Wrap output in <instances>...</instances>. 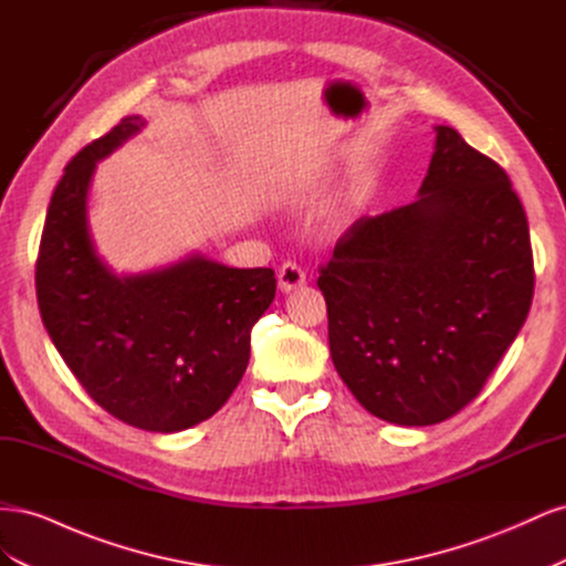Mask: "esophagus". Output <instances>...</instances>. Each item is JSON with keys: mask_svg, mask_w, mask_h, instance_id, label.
<instances>
[{"mask_svg": "<svg viewBox=\"0 0 566 566\" xmlns=\"http://www.w3.org/2000/svg\"><path fill=\"white\" fill-rule=\"evenodd\" d=\"M306 283V273L302 271V266L297 262H283L279 269V287L283 293H290V290H295L300 285Z\"/></svg>", "mask_w": 566, "mask_h": 566, "instance_id": "obj_1", "label": "esophagus"}]
</instances>
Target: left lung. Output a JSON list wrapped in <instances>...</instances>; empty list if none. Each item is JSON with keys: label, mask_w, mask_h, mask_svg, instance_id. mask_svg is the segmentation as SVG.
Listing matches in <instances>:
<instances>
[{"label": "left lung", "mask_w": 566, "mask_h": 566, "mask_svg": "<svg viewBox=\"0 0 566 566\" xmlns=\"http://www.w3.org/2000/svg\"><path fill=\"white\" fill-rule=\"evenodd\" d=\"M318 273L342 382L408 427L482 391L534 297L526 212L505 169L447 125L420 198L354 221Z\"/></svg>", "instance_id": "1"}]
</instances>
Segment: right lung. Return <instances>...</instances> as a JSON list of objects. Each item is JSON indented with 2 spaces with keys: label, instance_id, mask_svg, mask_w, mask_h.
Listing matches in <instances>:
<instances>
[{
  "label": "right lung",
  "instance_id": "obj_1",
  "mask_svg": "<svg viewBox=\"0 0 566 566\" xmlns=\"http://www.w3.org/2000/svg\"><path fill=\"white\" fill-rule=\"evenodd\" d=\"M142 127V117L119 119L67 163L46 210L35 287L44 328L84 391L113 418L167 434L229 401L276 276L196 254L117 279L98 260L87 229L94 165Z\"/></svg>",
  "mask_w": 566,
  "mask_h": 566
}]
</instances>
